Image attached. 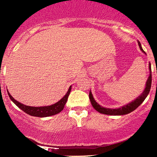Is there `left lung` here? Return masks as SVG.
Segmentation results:
<instances>
[{
    "mask_svg": "<svg viewBox=\"0 0 157 157\" xmlns=\"http://www.w3.org/2000/svg\"><path fill=\"white\" fill-rule=\"evenodd\" d=\"M138 44L139 48H140L141 51H142L143 53H146L144 51L142 47H141V45L140 42L138 40ZM149 76L148 78L147 83H146L145 89L144 90V91L140 94L138 97H137L136 99L132 101V102L128 103V104L124 105V106H122L118 109H109V108H106V107H104L101 106L98 104L97 102L96 101V100L94 99L93 94H92L91 90H90L89 92V99L91 103L92 106L94 107V109L99 112L101 113H103V114H106V115H112V116H119V115H125L127 114V113H129L132 112L133 111H134L135 109L140 106V105L142 104V102L145 100V98H147V96L149 94L150 89H151V63H149Z\"/></svg>",
    "mask_w": 157,
    "mask_h": 157,
    "instance_id": "8db88e82",
    "label": "left lung"
}]
</instances>
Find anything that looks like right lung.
Segmentation results:
<instances>
[{
	"label": "right lung",
	"mask_w": 157,
	"mask_h": 157,
	"mask_svg": "<svg viewBox=\"0 0 157 157\" xmlns=\"http://www.w3.org/2000/svg\"><path fill=\"white\" fill-rule=\"evenodd\" d=\"M71 90V86H70L67 93L64 95L63 97L62 98L61 100H59V101L56 103V104L50 105V106H39V107L26 106V105L21 104V103L18 101H16L11 95H10L8 90L7 91L10 100H11L19 109H21V110L24 111L25 113H26L28 114L31 116H33V117H50V116L57 114V113H60L62 110H63L64 108V106H65L66 103L68 100V97L70 94Z\"/></svg>",
	"instance_id": "1"
}]
</instances>
